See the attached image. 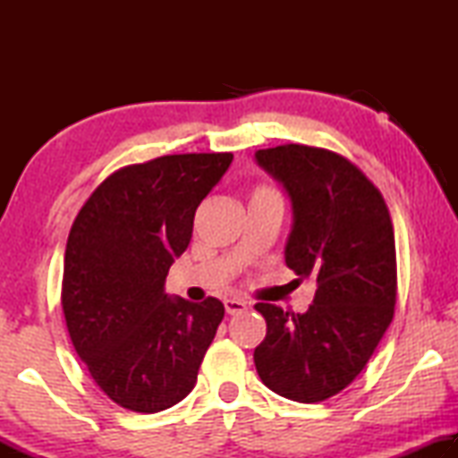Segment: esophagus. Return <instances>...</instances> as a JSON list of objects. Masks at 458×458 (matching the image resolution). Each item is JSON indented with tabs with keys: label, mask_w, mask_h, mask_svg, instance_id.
Instances as JSON below:
<instances>
[{
	"label": "esophagus",
	"mask_w": 458,
	"mask_h": 458,
	"mask_svg": "<svg viewBox=\"0 0 458 458\" xmlns=\"http://www.w3.org/2000/svg\"><path fill=\"white\" fill-rule=\"evenodd\" d=\"M224 307H226L228 315H236V313L246 311L248 303H246V301H240V299H226V301H224Z\"/></svg>",
	"instance_id": "esophagus-1"
}]
</instances>
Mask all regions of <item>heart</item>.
Segmentation results:
<instances>
[{"instance_id": "1", "label": "heart", "mask_w": 458, "mask_h": 458, "mask_svg": "<svg viewBox=\"0 0 458 458\" xmlns=\"http://www.w3.org/2000/svg\"><path fill=\"white\" fill-rule=\"evenodd\" d=\"M260 191H267V190H260Z\"/></svg>"}]
</instances>
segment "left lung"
Segmentation results:
<instances>
[{
  "label": "left lung",
  "instance_id": "8db88e82",
  "mask_svg": "<svg viewBox=\"0 0 458 458\" xmlns=\"http://www.w3.org/2000/svg\"><path fill=\"white\" fill-rule=\"evenodd\" d=\"M254 159L291 199L286 267L317 281L305 313L254 305L267 321L254 366L268 390L313 404L350 386L390 327L396 305L390 212L376 185L333 151L291 143L260 149Z\"/></svg>",
  "mask_w": 458,
  "mask_h": 458
}]
</instances>
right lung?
<instances>
[{"instance_id":"1","label":"right lung","mask_w":458,"mask_h":458,"mask_svg":"<svg viewBox=\"0 0 458 458\" xmlns=\"http://www.w3.org/2000/svg\"><path fill=\"white\" fill-rule=\"evenodd\" d=\"M232 159L185 153L123 167L68 234L62 309L72 345L100 390L133 412H161L188 396L224 317L214 297H169L165 276Z\"/></svg>"}]
</instances>
